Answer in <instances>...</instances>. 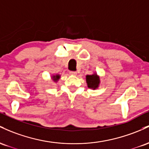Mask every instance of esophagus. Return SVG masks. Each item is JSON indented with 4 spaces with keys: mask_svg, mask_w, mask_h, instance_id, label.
<instances>
[{
    "mask_svg": "<svg viewBox=\"0 0 149 149\" xmlns=\"http://www.w3.org/2000/svg\"><path fill=\"white\" fill-rule=\"evenodd\" d=\"M70 74H72V75H76L77 74V72L75 71H70Z\"/></svg>",
    "mask_w": 149,
    "mask_h": 149,
    "instance_id": "34e87169",
    "label": "esophagus"
}]
</instances>
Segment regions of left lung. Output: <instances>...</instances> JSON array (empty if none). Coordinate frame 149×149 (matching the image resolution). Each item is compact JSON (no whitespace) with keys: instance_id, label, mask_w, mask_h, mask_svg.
<instances>
[{"instance_id":"left-lung-1","label":"left lung","mask_w":149,"mask_h":149,"mask_svg":"<svg viewBox=\"0 0 149 149\" xmlns=\"http://www.w3.org/2000/svg\"><path fill=\"white\" fill-rule=\"evenodd\" d=\"M86 83H87L88 87L93 88L95 89L99 84V79L96 74L87 75L86 76Z\"/></svg>"}]
</instances>
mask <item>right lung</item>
Segmentation results:
<instances>
[{"mask_svg":"<svg viewBox=\"0 0 149 149\" xmlns=\"http://www.w3.org/2000/svg\"><path fill=\"white\" fill-rule=\"evenodd\" d=\"M53 78H54V79H54L55 81H56V80H58V79H59L60 76H59V75H56V76H53Z\"/></svg>","mask_w":149,"mask_h":149,"instance_id":"obj_1","label":"right lung"}]
</instances>
